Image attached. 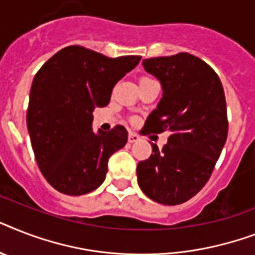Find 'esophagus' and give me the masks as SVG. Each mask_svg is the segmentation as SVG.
<instances>
[{
  "instance_id": "34e87169",
  "label": "esophagus",
  "mask_w": 255,
  "mask_h": 255,
  "mask_svg": "<svg viewBox=\"0 0 255 255\" xmlns=\"http://www.w3.org/2000/svg\"><path fill=\"white\" fill-rule=\"evenodd\" d=\"M140 140V136L137 133H134V132H129L128 133V142H136Z\"/></svg>"
}]
</instances>
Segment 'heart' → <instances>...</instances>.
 <instances>
[{"mask_svg":"<svg viewBox=\"0 0 255 255\" xmlns=\"http://www.w3.org/2000/svg\"><path fill=\"white\" fill-rule=\"evenodd\" d=\"M142 80H148V77H142L141 80H140V81H142Z\"/></svg>","mask_w":255,"mask_h":255,"instance_id":"1","label":"heart"}]
</instances>
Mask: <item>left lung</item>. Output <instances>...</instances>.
Returning a JSON list of instances; mask_svg holds the SVG:
<instances>
[{
  "mask_svg": "<svg viewBox=\"0 0 255 255\" xmlns=\"http://www.w3.org/2000/svg\"><path fill=\"white\" fill-rule=\"evenodd\" d=\"M160 81L162 98L146 118L142 133L170 132L167 144L137 165V183L149 199L177 206L195 196L210 179L228 136L221 81L199 57L182 52L142 60Z\"/></svg>",
  "mask_w": 255,
  "mask_h": 255,
  "instance_id": "obj_1",
  "label": "left lung"
}]
</instances>
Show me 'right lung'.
<instances>
[{
  "mask_svg": "<svg viewBox=\"0 0 255 255\" xmlns=\"http://www.w3.org/2000/svg\"><path fill=\"white\" fill-rule=\"evenodd\" d=\"M140 56L110 59L78 45L45 61L31 85L27 129L39 169L61 194L78 196L102 185L111 154L127 144L118 126L93 131V111L109 105L113 88Z\"/></svg>",
  "mask_w": 255,
  "mask_h": 255,
  "instance_id": "right-lung-1",
  "label": "right lung"
}]
</instances>
